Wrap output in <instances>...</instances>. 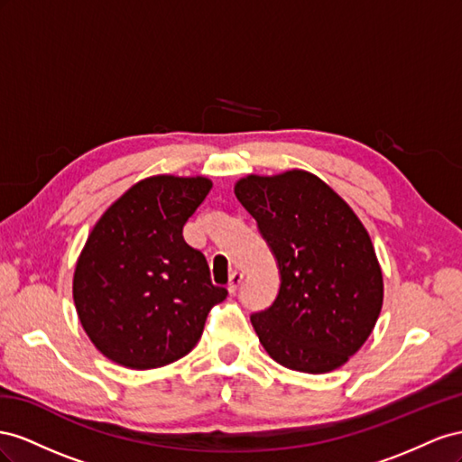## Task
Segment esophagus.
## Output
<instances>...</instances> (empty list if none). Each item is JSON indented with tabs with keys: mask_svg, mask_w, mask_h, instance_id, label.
Here are the masks:
<instances>
[{
	"mask_svg": "<svg viewBox=\"0 0 462 462\" xmlns=\"http://www.w3.org/2000/svg\"><path fill=\"white\" fill-rule=\"evenodd\" d=\"M242 281H244V273L234 271V273L230 274V281H228V292H230V294H236V290L240 288Z\"/></svg>",
	"mask_w": 462,
	"mask_h": 462,
	"instance_id": "obj_1",
	"label": "esophagus"
}]
</instances>
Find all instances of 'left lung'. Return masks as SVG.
<instances>
[{
    "label": "left lung",
    "instance_id": "1",
    "mask_svg": "<svg viewBox=\"0 0 462 462\" xmlns=\"http://www.w3.org/2000/svg\"><path fill=\"white\" fill-rule=\"evenodd\" d=\"M236 197L257 220L281 274L252 323L273 360L306 374L340 367L374 331L383 276L370 236L340 197L304 170L247 176Z\"/></svg>",
    "mask_w": 462,
    "mask_h": 462
}]
</instances>
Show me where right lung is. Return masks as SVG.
Wrapping results in <instances>:
<instances>
[{"mask_svg": "<svg viewBox=\"0 0 462 462\" xmlns=\"http://www.w3.org/2000/svg\"><path fill=\"white\" fill-rule=\"evenodd\" d=\"M213 183L154 176L125 191L92 228L73 276L79 319L116 364L149 370L186 356L207 315L228 296L183 224Z\"/></svg>", "mask_w": 462, "mask_h": 462, "instance_id": "right-lung-1", "label": "right lung"}]
</instances>
